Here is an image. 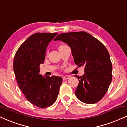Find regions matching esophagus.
<instances>
[{
    "instance_id": "esophagus-1",
    "label": "esophagus",
    "mask_w": 127,
    "mask_h": 127,
    "mask_svg": "<svg viewBox=\"0 0 127 127\" xmlns=\"http://www.w3.org/2000/svg\"><path fill=\"white\" fill-rule=\"evenodd\" d=\"M69 78H70L69 76L66 75V76H64L63 77V80H66V79H69Z\"/></svg>"
}]
</instances>
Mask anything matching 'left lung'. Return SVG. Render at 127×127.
I'll use <instances>...</instances> for the list:
<instances>
[{
    "instance_id": "left-lung-1",
    "label": "left lung",
    "mask_w": 127,
    "mask_h": 127,
    "mask_svg": "<svg viewBox=\"0 0 127 127\" xmlns=\"http://www.w3.org/2000/svg\"><path fill=\"white\" fill-rule=\"evenodd\" d=\"M54 40L67 43L76 64L85 67L84 75H75L79 79L75 91L78 98L87 104L100 101L105 95L112 79V63L104 45L85 32L62 33Z\"/></svg>"
}]
</instances>
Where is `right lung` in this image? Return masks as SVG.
<instances>
[{
  "instance_id": "obj_1",
  "label": "right lung",
  "mask_w": 127,
  "mask_h": 127,
  "mask_svg": "<svg viewBox=\"0 0 127 127\" xmlns=\"http://www.w3.org/2000/svg\"><path fill=\"white\" fill-rule=\"evenodd\" d=\"M57 34H32L20 46L14 59V71L19 87L29 102L41 108L54 103L62 84V77H45L39 74V65L44 62L46 48Z\"/></svg>"
}]
</instances>
